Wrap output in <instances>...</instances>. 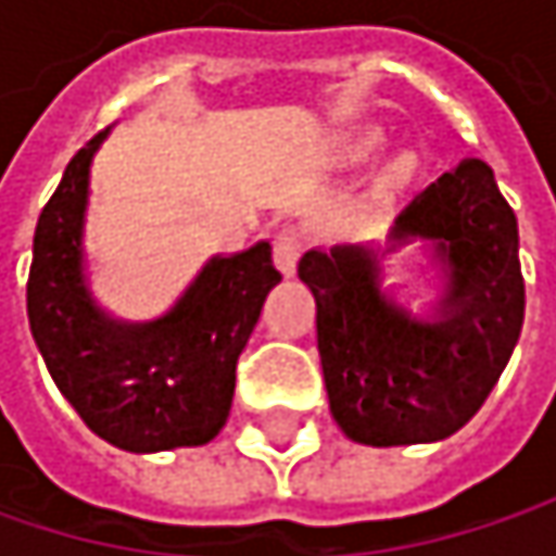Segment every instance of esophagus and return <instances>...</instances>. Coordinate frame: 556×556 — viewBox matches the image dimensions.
I'll return each instance as SVG.
<instances>
[{
	"mask_svg": "<svg viewBox=\"0 0 556 556\" xmlns=\"http://www.w3.org/2000/svg\"><path fill=\"white\" fill-rule=\"evenodd\" d=\"M299 254H302V241L295 231H279L277 244H274V261H277L279 274L292 277L295 274V264H299Z\"/></svg>",
	"mask_w": 556,
	"mask_h": 556,
	"instance_id": "1",
	"label": "esophagus"
}]
</instances>
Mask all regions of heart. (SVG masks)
Segmentation results:
<instances>
[{
	"label": "heart",
	"instance_id": "obj_1",
	"mask_svg": "<svg viewBox=\"0 0 556 556\" xmlns=\"http://www.w3.org/2000/svg\"><path fill=\"white\" fill-rule=\"evenodd\" d=\"M338 148H341V154L348 157V161H367L377 148H380V131L377 128H354V131H348L341 141H338ZM418 173V154L412 151V148H399V151H389L387 157L377 164L374 169V195L377 199H392V195H399L408 182H412V176Z\"/></svg>",
	"mask_w": 556,
	"mask_h": 556
}]
</instances>
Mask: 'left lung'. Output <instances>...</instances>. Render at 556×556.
Masks as SVG:
<instances>
[{"instance_id":"left-lung-1","label":"left lung","mask_w":556,"mask_h":556,"mask_svg":"<svg viewBox=\"0 0 556 556\" xmlns=\"http://www.w3.org/2000/svg\"><path fill=\"white\" fill-rule=\"evenodd\" d=\"M418 243L439 295L421 316L382 286V264ZM318 357L338 428L370 447L460 431L502 377L525 321L518 222L477 157L438 176L392 225L387 248L308 251Z\"/></svg>"}]
</instances>
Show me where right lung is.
Here are the masks:
<instances>
[{"label":"right lung","mask_w":556,"mask_h":556,"mask_svg":"<svg viewBox=\"0 0 556 556\" xmlns=\"http://www.w3.org/2000/svg\"><path fill=\"white\" fill-rule=\"evenodd\" d=\"M96 135L63 169L35 228L28 321L63 399L89 431L131 454L208 444L228 421L235 367L277 286L270 241L215 254L164 315L125 321L89 289L86 208Z\"/></svg>","instance_id":"obj_1"}]
</instances>
